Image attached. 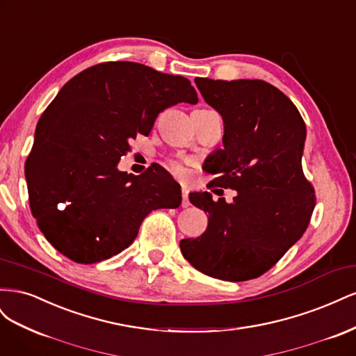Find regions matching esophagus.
Segmentation results:
<instances>
[{"label":"esophagus","instance_id":"esophagus-1","mask_svg":"<svg viewBox=\"0 0 356 356\" xmlns=\"http://www.w3.org/2000/svg\"><path fill=\"white\" fill-rule=\"evenodd\" d=\"M181 196H182V203L181 207L182 208H188L190 207V200H188V190L186 187H182L181 190Z\"/></svg>","mask_w":356,"mask_h":356}]
</instances>
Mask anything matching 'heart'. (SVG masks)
Here are the masks:
<instances>
[{"instance_id": "1", "label": "heart", "mask_w": 356, "mask_h": 356, "mask_svg": "<svg viewBox=\"0 0 356 356\" xmlns=\"http://www.w3.org/2000/svg\"><path fill=\"white\" fill-rule=\"evenodd\" d=\"M168 166H169L172 174H174L178 178H184L187 175V168L181 160H169Z\"/></svg>"}]
</instances>
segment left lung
I'll use <instances>...</instances> for the list:
<instances>
[{
  "mask_svg": "<svg viewBox=\"0 0 356 356\" xmlns=\"http://www.w3.org/2000/svg\"><path fill=\"white\" fill-rule=\"evenodd\" d=\"M195 83L224 122V148L204 170L217 175L212 184L238 195L227 203L208 191L190 193L208 212V229L179 248L204 275L248 281L270 270L310 222L316 196L301 166L306 126L288 96L263 80Z\"/></svg>",
  "mask_w": 356,
  "mask_h": 356,
  "instance_id": "left-lung-1",
  "label": "left lung"
}]
</instances>
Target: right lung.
Returning <instances> with one entry per match:
<instances>
[{
  "label": "right lung",
  "mask_w": 356,
  "mask_h": 356,
  "mask_svg": "<svg viewBox=\"0 0 356 356\" xmlns=\"http://www.w3.org/2000/svg\"><path fill=\"white\" fill-rule=\"evenodd\" d=\"M197 101L187 79L136 62L98 63L63 86L25 161L31 212L53 248L99 263L135 241L149 212L179 207L181 187L160 165L132 175L117 163L161 111Z\"/></svg>",
  "instance_id": "obj_1"
}]
</instances>
